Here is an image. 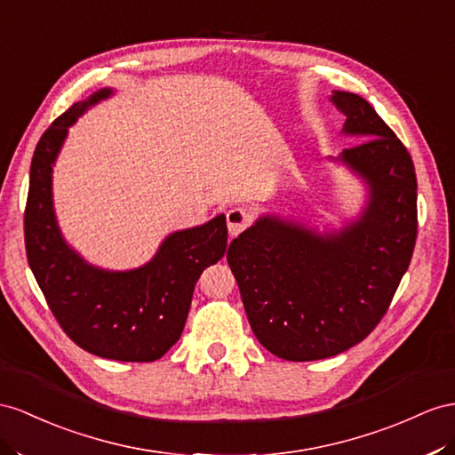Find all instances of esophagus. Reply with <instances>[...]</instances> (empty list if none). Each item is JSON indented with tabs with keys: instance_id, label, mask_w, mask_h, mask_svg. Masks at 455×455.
<instances>
[{
	"instance_id": "34e87169",
	"label": "esophagus",
	"mask_w": 455,
	"mask_h": 455,
	"mask_svg": "<svg viewBox=\"0 0 455 455\" xmlns=\"http://www.w3.org/2000/svg\"><path fill=\"white\" fill-rule=\"evenodd\" d=\"M251 223V215L243 207H232L227 213V225L230 236L240 235L242 230H246Z\"/></svg>"
}]
</instances>
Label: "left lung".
Returning <instances> with one entry per match:
<instances>
[{"label": "left lung", "mask_w": 455, "mask_h": 455, "mask_svg": "<svg viewBox=\"0 0 455 455\" xmlns=\"http://www.w3.org/2000/svg\"><path fill=\"white\" fill-rule=\"evenodd\" d=\"M344 132L367 140L339 161L365 179L359 220L315 235L261 217L230 242L227 261L263 347L286 361L332 357L365 340L387 315L417 240V177L410 151L361 96L332 92Z\"/></svg>", "instance_id": "8db88e82"}]
</instances>
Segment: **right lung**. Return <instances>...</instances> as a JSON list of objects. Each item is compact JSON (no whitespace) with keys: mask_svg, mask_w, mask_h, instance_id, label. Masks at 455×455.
Segmentation results:
<instances>
[{"mask_svg":"<svg viewBox=\"0 0 455 455\" xmlns=\"http://www.w3.org/2000/svg\"><path fill=\"white\" fill-rule=\"evenodd\" d=\"M111 94L103 88L73 103L50 124L34 149L25 207V246L34 278L55 321L76 346L116 361L148 363L180 339L197 278L227 251V219L180 230L156 258L134 271L109 273L84 263L67 246L55 223L52 165L67 128L86 108Z\"/></svg>","mask_w":455,"mask_h":455,"instance_id":"obj_1","label":"right lung"}]
</instances>
